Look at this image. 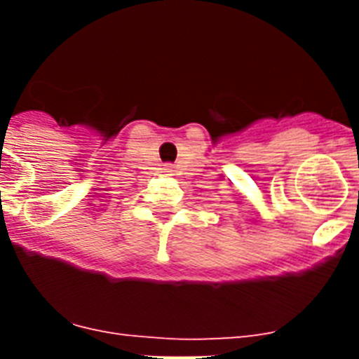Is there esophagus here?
<instances>
[{"label":"esophagus","instance_id":"34e87169","mask_svg":"<svg viewBox=\"0 0 359 359\" xmlns=\"http://www.w3.org/2000/svg\"><path fill=\"white\" fill-rule=\"evenodd\" d=\"M167 170H169V169H167Z\"/></svg>","mask_w":359,"mask_h":359}]
</instances>
